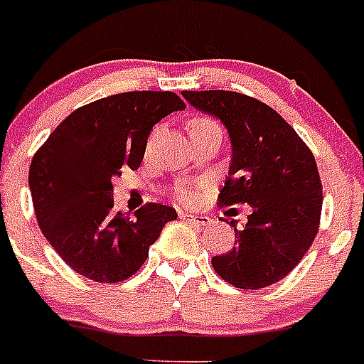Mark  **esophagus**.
<instances>
[{
	"label": "esophagus",
	"mask_w": 364,
	"mask_h": 364,
	"mask_svg": "<svg viewBox=\"0 0 364 364\" xmlns=\"http://www.w3.org/2000/svg\"><path fill=\"white\" fill-rule=\"evenodd\" d=\"M182 220L193 223V225H198V228H204V225H209L211 218L205 215H195V213H180Z\"/></svg>",
	"instance_id": "esophagus-1"
}]
</instances>
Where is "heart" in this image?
<instances>
[{
	"mask_svg": "<svg viewBox=\"0 0 364 364\" xmlns=\"http://www.w3.org/2000/svg\"><path fill=\"white\" fill-rule=\"evenodd\" d=\"M209 129H220V126L216 124L213 119L209 117H193L191 121L188 122V132L189 135H200V133H205ZM175 198L180 204H191L195 200V189L189 188L186 184H180L175 188Z\"/></svg>",
	"mask_w": 364,
	"mask_h": 364,
	"instance_id": "1",
	"label": "heart"
}]
</instances>
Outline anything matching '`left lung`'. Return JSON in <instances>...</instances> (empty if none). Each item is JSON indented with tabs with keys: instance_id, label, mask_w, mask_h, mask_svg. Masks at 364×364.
<instances>
[{
	"instance_id": "1",
	"label": "left lung",
	"mask_w": 364,
	"mask_h": 364,
	"mask_svg": "<svg viewBox=\"0 0 364 364\" xmlns=\"http://www.w3.org/2000/svg\"><path fill=\"white\" fill-rule=\"evenodd\" d=\"M200 112L223 122L231 139V166L220 204H249L236 229V247L213 256L216 274L238 289H263L301 262L319 229L323 191L309 146L278 112L238 92H182Z\"/></svg>"
}]
</instances>
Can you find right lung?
<instances>
[{
	"mask_svg": "<svg viewBox=\"0 0 364 364\" xmlns=\"http://www.w3.org/2000/svg\"><path fill=\"white\" fill-rule=\"evenodd\" d=\"M173 92H126L70 113L32 159L36 218L59 256L85 278L119 283L146 262L176 211L146 204L135 218L113 211L112 178L139 169L153 126L184 109Z\"/></svg>",
	"mask_w": 364,
	"mask_h": 364,
	"instance_id": "add662e5",
	"label": "right lung"
}]
</instances>
